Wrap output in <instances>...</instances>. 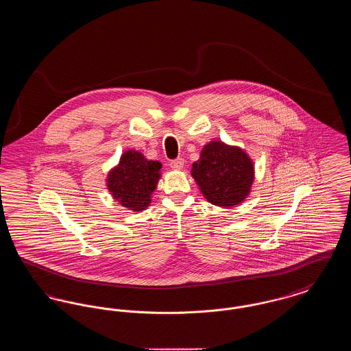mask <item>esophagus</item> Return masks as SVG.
I'll return each mask as SVG.
<instances>
[{
  "instance_id": "1",
  "label": "esophagus",
  "mask_w": 351,
  "mask_h": 351,
  "mask_svg": "<svg viewBox=\"0 0 351 351\" xmlns=\"http://www.w3.org/2000/svg\"><path fill=\"white\" fill-rule=\"evenodd\" d=\"M169 166L173 169H182L184 167V159L183 158H178V159H173L169 162Z\"/></svg>"
}]
</instances>
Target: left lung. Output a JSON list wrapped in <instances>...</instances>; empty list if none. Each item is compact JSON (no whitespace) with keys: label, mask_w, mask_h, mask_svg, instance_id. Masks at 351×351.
<instances>
[{"label":"left lung","mask_w":351,"mask_h":351,"mask_svg":"<svg viewBox=\"0 0 351 351\" xmlns=\"http://www.w3.org/2000/svg\"><path fill=\"white\" fill-rule=\"evenodd\" d=\"M191 173L204 197L222 208L241 204L249 196L254 183L250 156L242 149L221 141L204 146Z\"/></svg>","instance_id":"1"}]
</instances>
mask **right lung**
I'll use <instances>...</instances> for the list:
<instances>
[{
	"label": "right lung",
	"mask_w": 351,
	"mask_h": 351,
	"mask_svg": "<svg viewBox=\"0 0 351 351\" xmlns=\"http://www.w3.org/2000/svg\"><path fill=\"white\" fill-rule=\"evenodd\" d=\"M160 168L159 162L146 159L139 151H126L110 169L106 186L122 206L134 212L145 210L160 179Z\"/></svg>",
	"instance_id": "1"
}]
</instances>
